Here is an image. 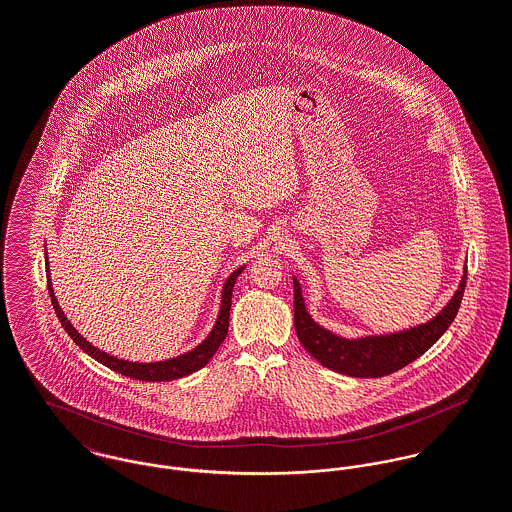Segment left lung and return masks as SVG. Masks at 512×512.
<instances>
[{
    "label": "left lung",
    "instance_id": "1",
    "mask_svg": "<svg viewBox=\"0 0 512 512\" xmlns=\"http://www.w3.org/2000/svg\"><path fill=\"white\" fill-rule=\"evenodd\" d=\"M467 282V264L463 268L461 282L451 299L426 323L414 325L404 331L365 335L347 339L325 327H321L309 315L301 286L293 276V325L295 333L305 347V351L321 365L355 378H378L392 374L418 357H422L439 337L453 323Z\"/></svg>",
    "mask_w": 512,
    "mask_h": 512
}]
</instances>
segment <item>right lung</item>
I'll use <instances>...</instances> for the list:
<instances>
[{"label": "right lung", "instance_id": "1", "mask_svg": "<svg viewBox=\"0 0 512 512\" xmlns=\"http://www.w3.org/2000/svg\"><path fill=\"white\" fill-rule=\"evenodd\" d=\"M47 258V288H49V295H51V303H53V309L61 321V325L65 327V331L71 335L74 343L88 355L92 357L94 361H98L100 365L108 366L112 368L114 372L118 374H124V376H130V378H136V380H146V382H165V380H175V378H183L191 372H197L201 370L203 366L207 365L211 361V357L217 353L226 333H228V317H230V303H232V290H234V284H236V278L242 274L244 266L236 268L228 278L226 282L222 284V292H220V309L219 315H217V321L211 329V333L191 351L179 355V357H173V359H165V361H155V363H134V361H124V359H118L114 355H108L104 351H100L98 347H94L92 343H88L76 329H74L73 323L67 319L65 311L61 309L59 301H57V295L53 290V282H51V272H49V256L45 254Z\"/></svg>", "mask_w": 512, "mask_h": 512}]
</instances>
